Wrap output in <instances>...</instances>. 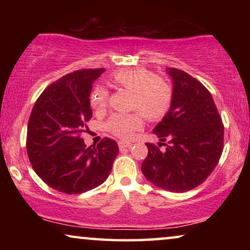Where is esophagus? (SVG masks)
<instances>
[{
	"label": "esophagus",
	"mask_w": 250,
	"mask_h": 250,
	"mask_svg": "<svg viewBox=\"0 0 250 250\" xmlns=\"http://www.w3.org/2000/svg\"><path fill=\"white\" fill-rule=\"evenodd\" d=\"M118 146H119V149H127V148H131L132 146V143L131 142H118Z\"/></svg>",
	"instance_id": "obj_1"
}]
</instances>
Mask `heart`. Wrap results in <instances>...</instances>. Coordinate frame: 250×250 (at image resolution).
I'll list each match as a JSON object with an SVG mask.
<instances>
[{
	"label": "heart",
	"instance_id": "b5f03b06",
	"mask_svg": "<svg viewBox=\"0 0 250 250\" xmlns=\"http://www.w3.org/2000/svg\"><path fill=\"white\" fill-rule=\"evenodd\" d=\"M110 81L116 86L132 92L131 114H115L105 123L111 134L123 140H129L143 126V116L149 121H158L169 110L173 100V88L165 78L155 76L146 68H126L115 71ZM109 91L97 86L92 91L90 102L97 111L104 110L108 104Z\"/></svg>",
	"mask_w": 250,
	"mask_h": 250
}]
</instances>
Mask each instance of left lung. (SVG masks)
<instances>
[{
    "label": "left lung",
    "instance_id": "obj_1",
    "mask_svg": "<svg viewBox=\"0 0 250 250\" xmlns=\"http://www.w3.org/2000/svg\"><path fill=\"white\" fill-rule=\"evenodd\" d=\"M173 78L169 111L153 128L158 146L146 143L143 175L156 187L186 192L207 180L223 152L224 125L210 92L186 71L168 68ZM167 146L165 150L159 148Z\"/></svg>",
    "mask_w": 250,
    "mask_h": 250
}]
</instances>
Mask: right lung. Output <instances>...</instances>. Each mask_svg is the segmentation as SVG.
I'll use <instances>...</instances> for the list:
<instances>
[{
	"instance_id": "add662e5",
	"label": "right lung",
	"mask_w": 250,
	"mask_h": 250,
	"mask_svg": "<svg viewBox=\"0 0 250 250\" xmlns=\"http://www.w3.org/2000/svg\"><path fill=\"white\" fill-rule=\"evenodd\" d=\"M104 68L80 69L59 78L42 92L27 126L26 149L35 173L52 189L77 194L104 182L119 148L104 138L86 146L82 134L92 117V84Z\"/></svg>"
}]
</instances>
